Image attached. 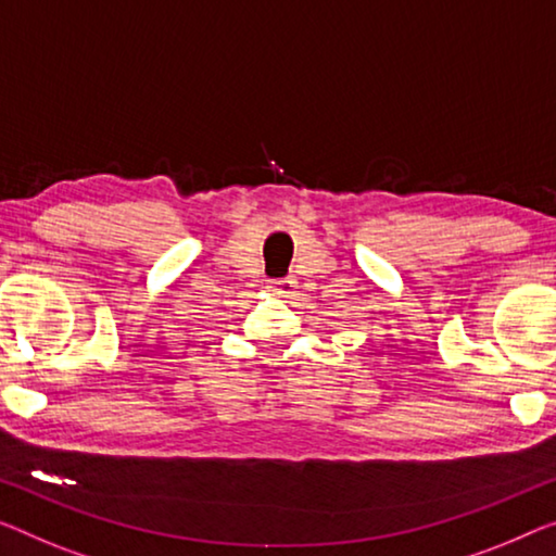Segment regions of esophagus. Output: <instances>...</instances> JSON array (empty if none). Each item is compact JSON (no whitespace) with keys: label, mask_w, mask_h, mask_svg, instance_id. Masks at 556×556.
I'll return each mask as SVG.
<instances>
[{"label":"esophagus","mask_w":556,"mask_h":556,"mask_svg":"<svg viewBox=\"0 0 556 556\" xmlns=\"http://www.w3.org/2000/svg\"><path fill=\"white\" fill-rule=\"evenodd\" d=\"M294 287H296V281H294V277H277V279H269L267 281V289L271 294H277V296H289L294 292Z\"/></svg>","instance_id":"obj_1"}]
</instances>
